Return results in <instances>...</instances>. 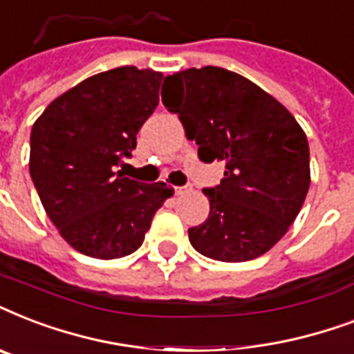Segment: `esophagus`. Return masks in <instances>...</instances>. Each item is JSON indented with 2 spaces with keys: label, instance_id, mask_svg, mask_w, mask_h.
Masks as SVG:
<instances>
[{
  "label": "esophagus",
  "instance_id": "obj_1",
  "mask_svg": "<svg viewBox=\"0 0 354 354\" xmlns=\"http://www.w3.org/2000/svg\"><path fill=\"white\" fill-rule=\"evenodd\" d=\"M174 193H176V196H183V194L191 193V187H189V185H176V187H174Z\"/></svg>",
  "mask_w": 354,
  "mask_h": 354
}]
</instances>
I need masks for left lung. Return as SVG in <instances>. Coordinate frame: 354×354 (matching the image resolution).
<instances>
[{
  "instance_id": "left-lung-1",
  "label": "left lung",
  "mask_w": 354,
  "mask_h": 354,
  "mask_svg": "<svg viewBox=\"0 0 354 354\" xmlns=\"http://www.w3.org/2000/svg\"><path fill=\"white\" fill-rule=\"evenodd\" d=\"M167 84L163 104L196 141L200 160L226 163L221 185L204 189L209 216L189 230V241L222 263L263 255L288 232L308 193L303 128L277 99L227 69H183Z\"/></svg>"
}]
</instances>
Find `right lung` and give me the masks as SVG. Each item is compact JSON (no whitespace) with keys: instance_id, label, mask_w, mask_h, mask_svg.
<instances>
[{"instance_id":"1","label":"right lung","mask_w":354,"mask_h":354,"mask_svg":"<svg viewBox=\"0 0 354 354\" xmlns=\"http://www.w3.org/2000/svg\"><path fill=\"white\" fill-rule=\"evenodd\" d=\"M163 73L102 71L57 97L30 130L29 172L47 216L77 252L119 259L145 241L174 189L118 171L160 102Z\"/></svg>"}]
</instances>
